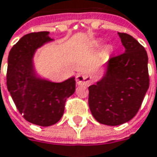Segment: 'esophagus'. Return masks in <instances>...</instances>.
I'll return each mask as SVG.
<instances>
[{"label": "esophagus", "instance_id": "1", "mask_svg": "<svg viewBox=\"0 0 157 157\" xmlns=\"http://www.w3.org/2000/svg\"><path fill=\"white\" fill-rule=\"evenodd\" d=\"M91 82V76L84 73H80L76 76V83L78 85H87Z\"/></svg>", "mask_w": 157, "mask_h": 157}]
</instances>
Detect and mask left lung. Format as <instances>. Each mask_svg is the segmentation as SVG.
<instances>
[{
	"label": "left lung",
	"instance_id": "8db88e82",
	"mask_svg": "<svg viewBox=\"0 0 157 157\" xmlns=\"http://www.w3.org/2000/svg\"><path fill=\"white\" fill-rule=\"evenodd\" d=\"M124 52L109 59L102 77L89 86V107L94 119L108 126L132 120L149 87L148 56L132 36L118 33Z\"/></svg>",
	"mask_w": 157,
	"mask_h": 157
}]
</instances>
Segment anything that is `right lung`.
<instances>
[{
    "label": "right lung",
    "mask_w": 157,
    "mask_h": 157,
    "mask_svg": "<svg viewBox=\"0 0 157 157\" xmlns=\"http://www.w3.org/2000/svg\"><path fill=\"white\" fill-rule=\"evenodd\" d=\"M52 41L48 31L27 34L12 47L8 56V91L24 119L41 127L60 121L66 99L75 91V76L54 82L36 73V51Z\"/></svg>",
    "instance_id": "right-lung-1"
}]
</instances>
